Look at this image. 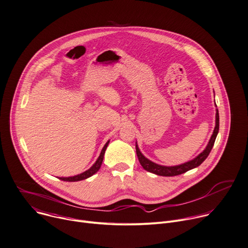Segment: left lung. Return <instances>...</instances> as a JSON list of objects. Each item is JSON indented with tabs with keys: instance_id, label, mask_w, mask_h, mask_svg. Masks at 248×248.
Wrapping results in <instances>:
<instances>
[{
	"instance_id": "1",
	"label": "left lung",
	"mask_w": 248,
	"mask_h": 248,
	"mask_svg": "<svg viewBox=\"0 0 248 248\" xmlns=\"http://www.w3.org/2000/svg\"><path fill=\"white\" fill-rule=\"evenodd\" d=\"M218 127H219V117H218V110L217 109V112H216V126H215V129H214V132L212 134V138L207 145V147L205 148V150L202 151V153H200L197 157H195V158L193 160H190L184 164H181V165H177V166H162V165H159V164H156L152 161H150L149 159H147L146 157L140 152L139 146H138V143L136 144V149H137V154H138V157H139V160L141 164V166L143 167V169H145L146 171L148 172H151L153 174H156V175H159V176H165V177H170V176H177V175H180V174H183L193 168H196L198 166H200L202 162L205 161V159L207 158V157L209 156L213 146H214V143H215V140L217 139V136L218 133Z\"/></svg>"
}]
</instances>
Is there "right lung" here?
<instances>
[{
  "instance_id": "right-lung-1",
  "label": "right lung",
  "mask_w": 248,
  "mask_h": 248,
  "mask_svg": "<svg viewBox=\"0 0 248 248\" xmlns=\"http://www.w3.org/2000/svg\"><path fill=\"white\" fill-rule=\"evenodd\" d=\"M108 142L109 140L105 144V146L103 147L102 151H101V154L100 156L98 157L97 161L93 164V166L88 169L87 171L81 173V174H78V175H75V176H72V177H60L59 179L62 180V181H67V182H76V181H81V180H85L89 177H91L92 175H94L95 173H97L99 171V169L101 168V165H102V162H103V159H104V155H105V151L108 145Z\"/></svg>"
}]
</instances>
